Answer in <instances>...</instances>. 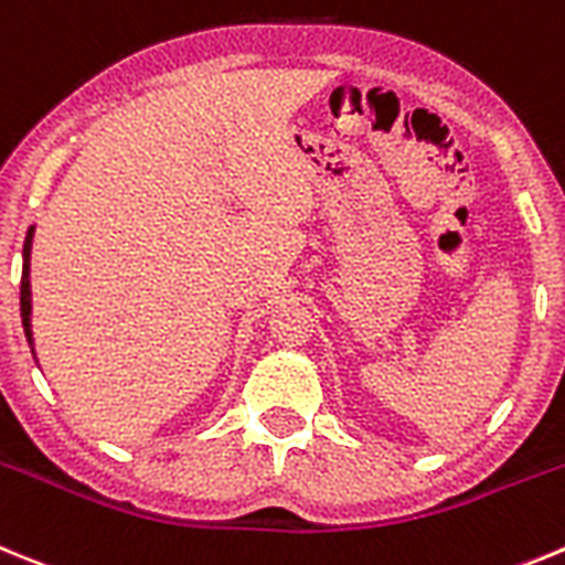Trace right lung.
I'll list each match as a JSON object with an SVG mask.
<instances>
[{"mask_svg": "<svg viewBox=\"0 0 565 565\" xmlns=\"http://www.w3.org/2000/svg\"><path fill=\"white\" fill-rule=\"evenodd\" d=\"M33 231L35 227H30L28 231V238H24V264H22V295H19V303H22V327H24V334H28V343L30 349H33V329H30V247H33Z\"/></svg>", "mask_w": 565, "mask_h": 565, "instance_id": "right-lung-1", "label": "right lung"}]
</instances>
